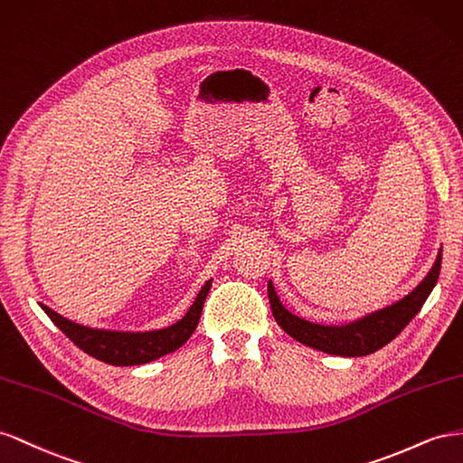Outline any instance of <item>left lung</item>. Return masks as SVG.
<instances>
[{"instance_id":"obj_1","label":"left lung","mask_w":463,"mask_h":463,"mask_svg":"<svg viewBox=\"0 0 463 463\" xmlns=\"http://www.w3.org/2000/svg\"><path fill=\"white\" fill-rule=\"evenodd\" d=\"M440 263H442V252L439 254L437 261H434L429 275L422 279V283L413 290L411 295H407L405 298H402L400 302H395V305L384 310L366 316V318L359 322L341 326V327L310 324L307 320H300L298 316H293L288 310L283 308L269 281L268 297H269L273 318L290 337L305 343V345L312 349L341 354V356L371 354L388 345V343L398 337L403 332V327L415 318L417 312L422 308L425 300L429 298L432 287L439 281Z\"/></svg>"}]
</instances>
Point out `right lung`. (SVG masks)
I'll list each match as a JSON object with an SVG mask.
<instances>
[{
	"mask_svg": "<svg viewBox=\"0 0 463 463\" xmlns=\"http://www.w3.org/2000/svg\"><path fill=\"white\" fill-rule=\"evenodd\" d=\"M209 287H211V281L203 285L200 295H197L194 305L190 307L188 314L184 316L180 322H176L170 327L158 329V332H145V334H122V332H104V329H90L85 326H79L75 322H70L68 318H63V316L48 308L46 305H41V307L50 316V320L54 322L61 332L87 354L114 366H134V364L155 361L166 353H173L190 339V335L195 332L197 322H200Z\"/></svg>",
	"mask_w": 463,
	"mask_h": 463,
	"instance_id": "right-lung-1",
	"label": "right lung"
}]
</instances>
